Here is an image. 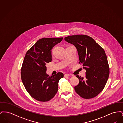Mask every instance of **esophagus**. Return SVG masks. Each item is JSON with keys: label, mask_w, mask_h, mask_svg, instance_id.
I'll use <instances>...</instances> for the list:
<instances>
[{"label": "esophagus", "mask_w": 123, "mask_h": 123, "mask_svg": "<svg viewBox=\"0 0 123 123\" xmlns=\"http://www.w3.org/2000/svg\"><path fill=\"white\" fill-rule=\"evenodd\" d=\"M70 75H69V74H65V75H64V77H69V76H70Z\"/></svg>", "instance_id": "34e87169"}]
</instances>
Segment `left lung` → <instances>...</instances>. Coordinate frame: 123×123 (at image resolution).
I'll use <instances>...</instances> for the list:
<instances>
[{"mask_svg":"<svg viewBox=\"0 0 123 123\" xmlns=\"http://www.w3.org/2000/svg\"><path fill=\"white\" fill-rule=\"evenodd\" d=\"M65 41L76 48L79 64H83L85 78L76 76L78 84L75 87L76 93L85 99L93 98L102 91L109 75V67L104 49L93 38L87 35H70Z\"/></svg>","mask_w":123,"mask_h":123,"instance_id":"1","label":"left lung"}]
</instances>
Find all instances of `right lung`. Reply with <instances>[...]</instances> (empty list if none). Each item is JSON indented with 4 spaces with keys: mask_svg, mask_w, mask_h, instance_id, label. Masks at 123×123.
Segmentation results:
<instances>
[{
    "mask_svg": "<svg viewBox=\"0 0 123 123\" xmlns=\"http://www.w3.org/2000/svg\"><path fill=\"white\" fill-rule=\"evenodd\" d=\"M63 38L39 40L26 53L21 68V78L29 94L36 100L45 102L52 99L58 90V83L64 77L62 72L50 76L46 64L52 61L51 50Z\"/></svg>",
    "mask_w": 123,
    "mask_h": 123,
    "instance_id": "add662e5",
    "label": "right lung"
}]
</instances>
